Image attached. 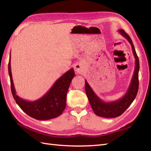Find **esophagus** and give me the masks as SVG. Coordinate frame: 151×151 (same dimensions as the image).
Listing matches in <instances>:
<instances>
[{
	"mask_svg": "<svg viewBox=\"0 0 151 151\" xmlns=\"http://www.w3.org/2000/svg\"><path fill=\"white\" fill-rule=\"evenodd\" d=\"M74 69H75L76 73H81L83 71V67L82 65V64L80 63H76L75 66H74Z\"/></svg>",
	"mask_w": 151,
	"mask_h": 151,
	"instance_id": "obj_1",
	"label": "esophagus"
}]
</instances>
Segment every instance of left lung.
I'll return each instance as SVG.
<instances>
[{"label": "left lung", "mask_w": 151, "mask_h": 151, "mask_svg": "<svg viewBox=\"0 0 151 151\" xmlns=\"http://www.w3.org/2000/svg\"><path fill=\"white\" fill-rule=\"evenodd\" d=\"M118 32L121 36L126 38L131 45L133 54L136 59L135 67H134L132 78L131 79L129 88H128L127 92L125 93L124 95L121 99H119L118 100L111 102H105L101 100L96 95L93 89L91 88V86L85 80V90L91 106L96 115L102 117L113 118L119 116L132 104V102L135 99L137 91H138V74L139 69L138 57L137 56L132 41L130 39L129 35L125 32L124 30L122 29L119 30Z\"/></svg>", "instance_id": "obj_1"}]
</instances>
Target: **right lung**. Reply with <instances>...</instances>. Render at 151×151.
Listing matches in <instances>:
<instances>
[{"label": "right lung", "mask_w": 151, "mask_h": 151, "mask_svg": "<svg viewBox=\"0 0 151 151\" xmlns=\"http://www.w3.org/2000/svg\"><path fill=\"white\" fill-rule=\"evenodd\" d=\"M12 93L19 106L31 117L37 120H49L56 118L63 113L66 106V96L70 82L75 76L73 68L64 73L54 82L42 97L34 101H26L16 94L11 71V52L8 63Z\"/></svg>", "instance_id": "right-lung-1"}]
</instances>
